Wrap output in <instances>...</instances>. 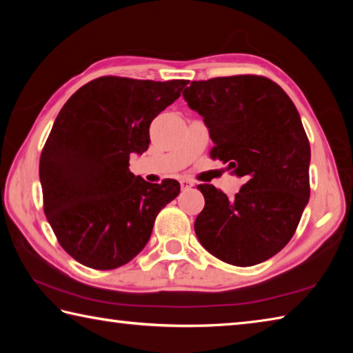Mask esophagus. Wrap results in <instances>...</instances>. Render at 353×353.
I'll return each mask as SVG.
<instances>
[{
	"instance_id": "34e87169",
	"label": "esophagus",
	"mask_w": 353,
	"mask_h": 353,
	"mask_svg": "<svg viewBox=\"0 0 353 353\" xmlns=\"http://www.w3.org/2000/svg\"><path fill=\"white\" fill-rule=\"evenodd\" d=\"M181 185H182V188L185 190V188L194 187V182H193V181H190V179H183V181H181Z\"/></svg>"
}]
</instances>
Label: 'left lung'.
<instances>
[{
    "label": "left lung",
    "instance_id": "left-lung-1",
    "mask_svg": "<svg viewBox=\"0 0 353 353\" xmlns=\"http://www.w3.org/2000/svg\"><path fill=\"white\" fill-rule=\"evenodd\" d=\"M204 118L221 160L244 185L235 198L199 185L205 205L194 232L208 252L252 266L280 252L294 235L310 199V143L288 94L265 76L193 81L183 90Z\"/></svg>",
    "mask_w": 353,
    "mask_h": 353
}]
</instances>
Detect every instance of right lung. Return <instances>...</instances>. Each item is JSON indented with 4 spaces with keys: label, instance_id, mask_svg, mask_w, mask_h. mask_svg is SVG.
Returning a JSON list of instances; mask_svg holds the SVG:
<instances>
[{
    "label": "right lung",
    "instance_id": "obj_1",
    "mask_svg": "<svg viewBox=\"0 0 353 353\" xmlns=\"http://www.w3.org/2000/svg\"><path fill=\"white\" fill-rule=\"evenodd\" d=\"M187 83L103 76L59 112L40 155L43 212L59 244L83 266L109 271L129 263L181 193L174 179L134 176L129 155L146 151L151 121Z\"/></svg>",
    "mask_w": 353,
    "mask_h": 353
}]
</instances>
